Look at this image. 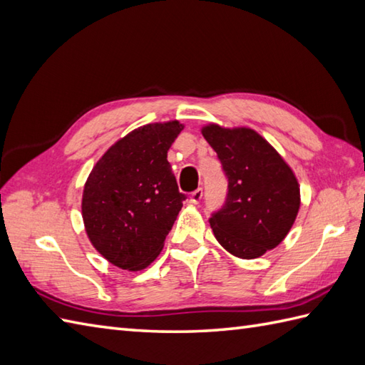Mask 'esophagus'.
<instances>
[{
  "label": "esophagus",
  "instance_id": "34e87169",
  "mask_svg": "<svg viewBox=\"0 0 365 365\" xmlns=\"http://www.w3.org/2000/svg\"><path fill=\"white\" fill-rule=\"evenodd\" d=\"M202 197H203V190H202V188H197L196 191L191 192L190 200H191V203H194V205H197V203L202 200Z\"/></svg>",
  "mask_w": 365,
  "mask_h": 365
}]
</instances>
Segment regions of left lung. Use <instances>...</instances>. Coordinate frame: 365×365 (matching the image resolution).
<instances>
[{
    "mask_svg": "<svg viewBox=\"0 0 365 365\" xmlns=\"http://www.w3.org/2000/svg\"><path fill=\"white\" fill-rule=\"evenodd\" d=\"M227 177V196L211 213L219 244L240 258H258L284 240L300 207L292 171L270 144L252 129L202 130Z\"/></svg>",
    "mask_w": 365,
    "mask_h": 365,
    "instance_id": "8db88e82",
    "label": "left lung"
}]
</instances>
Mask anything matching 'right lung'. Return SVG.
Wrapping results in <instances>:
<instances>
[{"label":"right lung","instance_id":"1","mask_svg":"<svg viewBox=\"0 0 365 365\" xmlns=\"http://www.w3.org/2000/svg\"><path fill=\"white\" fill-rule=\"evenodd\" d=\"M182 129L177 121L143 125L115 143L93 168L83 188V224L95 249L118 267L150 264L188 197L168 162Z\"/></svg>","mask_w":365,"mask_h":365}]
</instances>
